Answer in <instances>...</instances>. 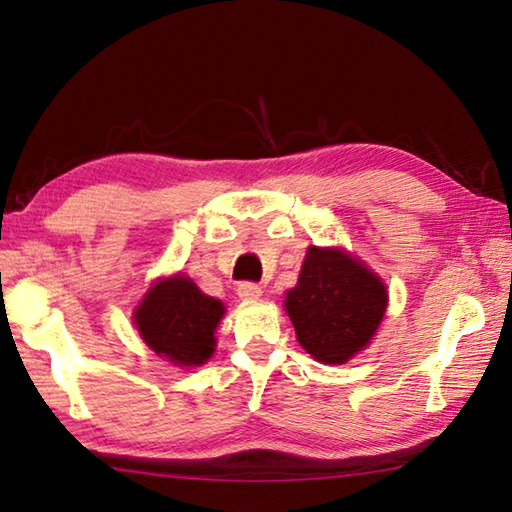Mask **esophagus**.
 <instances>
[{
	"mask_svg": "<svg viewBox=\"0 0 512 512\" xmlns=\"http://www.w3.org/2000/svg\"><path fill=\"white\" fill-rule=\"evenodd\" d=\"M238 296H241V300H256L263 296V289L256 283H241L238 285Z\"/></svg>",
	"mask_w": 512,
	"mask_h": 512,
	"instance_id": "1",
	"label": "esophagus"
}]
</instances>
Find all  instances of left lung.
Here are the masks:
<instances>
[{
  "label": "left lung",
  "mask_w": 512,
  "mask_h": 512,
  "mask_svg": "<svg viewBox=\"0 0 512 512\" xmlns=\"http://www.w3.org/2000/svg\"><path fill=\"white\" fill-rule=\"evenodd\" d=\"M387 302V287L362 260L311 245L285 309L302 349L322 364H344L371 342Z\"/></svg>",
  "instance_id": "8db88e82"
}]
</instances>
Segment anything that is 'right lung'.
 <instances>
[{
    "instance_id": "add662e5",
    "label": "right lung",
    "mask_w": 512,
    "mask_h": 512,
    "mask_svg": "<svg viewBox=\"0 0 512 512\" xmlns=\"http://www.w3.org/2000/svg\"><path fill=\"white\" fill-rule=\"evenodd\" d=\"M225 314L221 300L205 296L192 278H161L134 309L143 342L176 367H201L216 349L214 331Z\"/></svg>"
}]
</instances>
